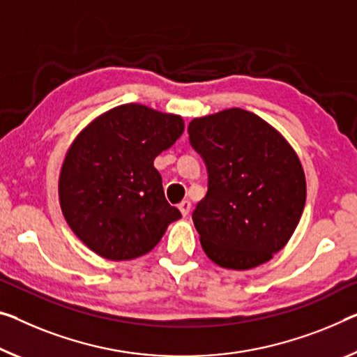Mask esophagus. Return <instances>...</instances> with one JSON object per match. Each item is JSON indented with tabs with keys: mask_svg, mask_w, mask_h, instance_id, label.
<instances>
[{
	"mask_svg": "<svg viewBox=\"0 0 357 357\" xmlns=\"http://www.w3.org/2000/svg\"><path fill=\"white\" fill-rule=\"evenodd\" d=\"M178 209H180V212H182L183 217L188 215V212H190V209H191V202H190L188 199L182 201V202H180V204H178Z\"/></svg>",
	"mask_w": 357,
	"mask_h": 357,
	"instance_id": "1",
	"label": "esophagus"
}]
</instances>
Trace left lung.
<instances>
[{
	"label": "left lung",
	"instance_id": "left-lung-1",
	"mask_svg": "<svg viewBox=\"0 0 357 357\" xmlns=\"http://www.w3.org/2000/svg\"><path fill=\"white\" fill-rule=\"evenodd\" d=\"M188 134L209 175L193 212L206 255L229 270L271 260L303 213L306 182L297 153L276 129L241 108L195 118Z\"/></svg>",
	"mask_w": 357,
	"mask_h": 357
}]
</instances>
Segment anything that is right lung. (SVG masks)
Listing matches in <instances>:
<instances>
[{
  "label": "right lung",
  "mask_w": 357,
  "mask_h": 357,
  "mask_svg": "<svg viewBox=\"0 0 357 357\" xmlns=\"http://www.w3.org/2000/svg\"><path fill=\"white\" fill-rule=\"evenodd\" d=\"M182 116L128 103L96 118L65 156L63 217L97 255L132 260L160 243L182 213L164 196L155 158L183 134Z\"/></svg>",
  "instance_id": "add662e5"
}]
</instances>
